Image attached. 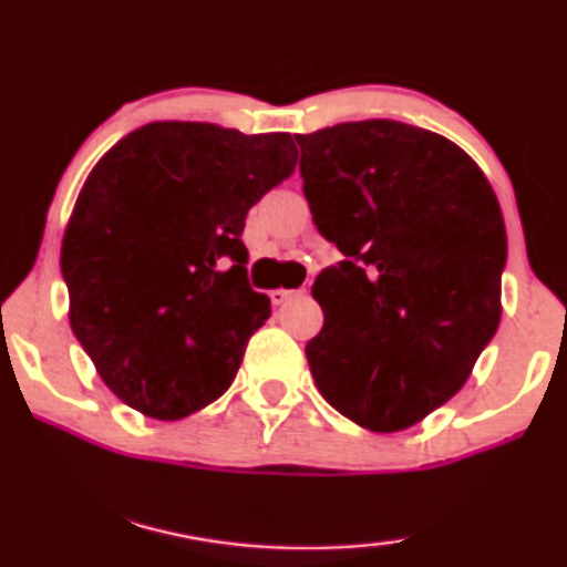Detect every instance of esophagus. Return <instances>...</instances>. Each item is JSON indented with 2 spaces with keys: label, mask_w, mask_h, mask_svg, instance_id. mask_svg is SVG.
<instances>
[{
  "label": "esophagus",
  "mask_w": 567,
  "mask_h": 567,
  "mask_svg": "<svg viewBox=\"0 0 567 567\" xmlns=\"http://www.w3.org/2000/svg\"><path fill=\"white\" fill-rule=\"evenodd\" d=\"M293 297H299V291H293V289H274V291H270V301H274L276 307L286 305V301H291Z\"/></svg>",
  "instance_id": "obj_1"
}]
</instances>
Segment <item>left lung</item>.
<instances>
[{
  "label": "left lung",
  "mask_w": 567,
  "mask_h": 567,
  "mask_svg": "<svg viewBox=\"0 0 567 567\" xmlns=\"http://www.w3.org/2000/svg\"><path fill=\"white\" fill-rule=\"evenodd\" d=\"M320 234L347 255L312 286L307 362L330 406L370 432L414 427L466 385L503 315L508 237L466 151L393 120L297 135Z\"/></svg>",
  "instance_id": "left-lung-1"
}]
</instances>
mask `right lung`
<instances>
[{
	"label": "right lung",
	"instance_id": "add662e5",
	"mask_svg": "<svg viewBox=\"0 0 567 567\" xmlns=\"http://www.w3.org/2000/svg\"><path fill=\"white\" fill-rule=\"evenodd\" d=\"M289 132L151 122L101 156L62 239L70 328L116 399L174 422L237 374L270 299L247 284V210L291 176Z\"/></svg>",
	"mask_w": 567,
	"mask_h": 567
}]
</instances>
